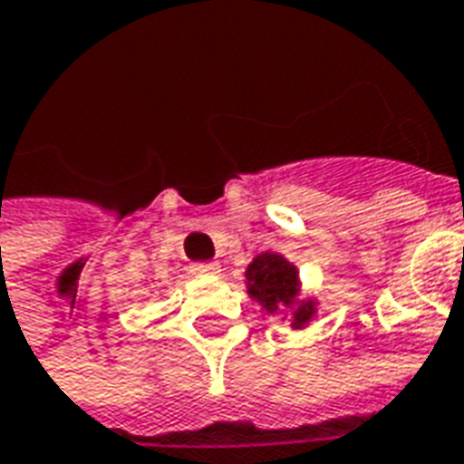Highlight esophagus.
<instances>
[{
  "label": "esophagus",
  "mask_w": 464,
  "mask_h": 464,
  "mask_svg": "<svg viewBox=\"0 0 464 464\" xmlns=\"http://www.w3.org/2000/svg\"><path fill=\"white\" fill-rule=\"evenodd\" d=\"M198 274H219L218 262H199V265L192 266Z\"/></svg>",
  "instance_id": "1"
}]
</instances>
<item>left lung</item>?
<instances>
[{
	"instance_id": "8db88e82",
	"label": "left lung",
	"mask_w": 464,
	"mask_h": 464,
	"mask_svg": "<svg viewBox=\"0 0 464 464\" xmlns=\"http://www.w3.org/2000/svg\"><path fill=\"white\" fill-rule=\"evenodd\" d=\"M246 294L269 316L289 319L294 331H302L316 319L319 302L314 296H302V276L294 262L279 252L256 255L245 269Z\"/></svg>"
}]
</instances>
